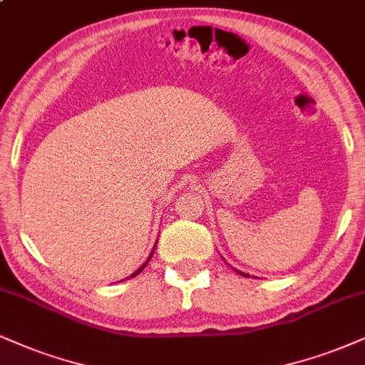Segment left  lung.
Masks as SVG:
<instances>
[{
	"label": "left lung",
	"instance_id": "8db88e82",
	"mask_svg": "<svg viewBox=\"0 0 365 365\" xmlns=\"http://www.w3.org/2000/svg\"><path fill=\"white\" fill-rule=\"evenodd\" d=\"M235 271H237V269H235ZM237 272H238V274H240V276H244V277H250V276H249V274H245V272H240V271H237Z\"/></svg>",
	"mask_w": 365,
	"mask_h": 365
}]
</instances>
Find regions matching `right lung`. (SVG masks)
Segmentation results:
<instances>
[{"label": "right lung", "mask_w": 365, "mask_h": 365, "mask_svg": "<svg viewBox=\"0 0 365 365\" xmlns=\"http://www.w3.org/2000/svg\"><path fill=\"white\" fill-rule=\"evenodd\" d=\"M154 250H155V245H154V249H152V252H150V255H148V259L145 260V262H143V264L140 265V267H138V269H137V271H135V272L132 274V276H128V277H135V276H138V274H140V272L143 271V267H145V265L148 264V260H150V259H152V255H154ZM128 277H127V279H128Z\"/></svg>", "instance_id": "1"}]
</instances>
